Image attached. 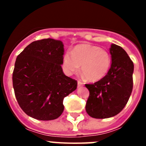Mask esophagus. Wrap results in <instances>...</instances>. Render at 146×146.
Returning <instances> with one entry per match:
<instances>
[{
    "mask_svg": "<svg viewBox=\"0 0 146 146\" xmlns=\"http://www.w3.org/2000/svg\"><path fill=\"white\" fill-rule=\"evenodd\" d=\"M77 86H78V87H81V86H83V83L81 81H77Z\"/></svg>",
    "mask_w": 146,
    "mask_h": 146,
    "instance_id": "1",
    "label": "esophagus"
}]
</instances>
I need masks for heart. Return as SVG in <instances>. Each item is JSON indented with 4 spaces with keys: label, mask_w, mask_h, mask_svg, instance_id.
<instances>
[{
    "label": "heart",
    "mask_w": 146,
    "mask_h": 146,
    "mask_svg": "<svg viewBox=\"0 0 146 146\" xmlns=\"http://www.w3.org/2000/svg\"><path fill=\"white\" fill-rule=\"evenodd\" d=\"M111 65L109 52L94 45H77L72 54L66 52L63 57V66L67 74H72L80 69L90 82L101 80L108 74Z\"/></svg>",
    "instance_id": "heart-1"
}]
</instances>
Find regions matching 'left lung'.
<instances>
[{"mask_svg":"<svg viewBox=\"0 0 146 146\" xmlns=\"http://www.w3.org/2000/svg\"><path fill=\"white\" fill-rule=\"evenodd\" d=\"M111 66L108 74L94 84H86L89 97L86 105L88 114L94 118H108L123 109L133 88L134 64L120 46L112 44L110 48Z\"/></svg>","mask_w":146,"mask_h":146,"instance_id":"1","label":"left lung"}]
</instances>
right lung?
<instances>
[{
    "instance_id": "add662e5",
    "label": "right lung",
    "mask_w": 146,
    "mask_h": 146,
    "mask_svg": "<svg viewBox=\"0 0 146 146\" xmlns=\"http://www.w3.org/2000/svg\"><path fill=\"white\" fill-rule=\"evenodd\" d=\"M64 47L60 40H38L16 59L12 75L15 96L23 111L35 119L58 118L64 112V97L77 88V81L62 69Z\"/></svg>"
}]
</instances>
